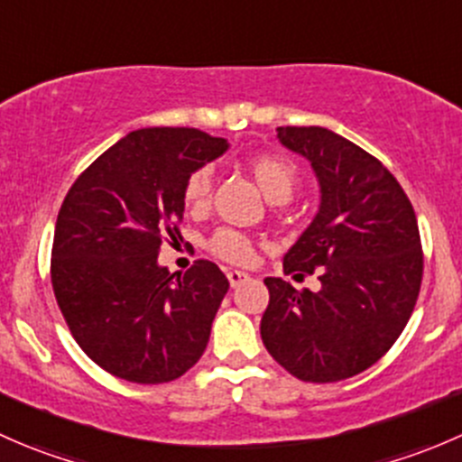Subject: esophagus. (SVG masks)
<instances>
[{
  "mask_svg": "<svg viewBox=\"0 0 462 462\" xmlns=\"http://www.w3.org/2000/svg\"><path fill=\"white\" fill-rule=\"evenodd\" d=\"M248 279H250V274L241 273V270H227V282H230L232 288L241 286V283L248 282Z\"/></svg>",
  "mask_w": 462,
  "mask_h": 462,
  "instance_id": "obj_1",
  "label": "esophagus"
}]
</instances>
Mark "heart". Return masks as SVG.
<instances>
[{
  "label": "heart",
  "mask_w": 462,
  "mask_h": 462,
  "mask_svg": "<svg viewBox=\"0 0 462 462\" xmlns=\"http://www.w3.org/2000/svg\"><path fill=\"white\" fill-rule=\"evenodd\" d=\"M245 170L250 171L265 199L273 203L288 201L300 180L295 162L279 153H254L245 161ZM183 201L192 212H205L209 208V201H212V170L209 167H199L188 176L183 185ZM205 248L227 263L245 265L254 259L253 239L232 227H218L208 239Z\"/></svg>",
  "instance_id": "obj_1"
}]
</instances>
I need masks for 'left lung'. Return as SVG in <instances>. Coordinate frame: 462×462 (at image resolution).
Instances as JSON below:
<instances>
[{
	"mask_svg": "<svg viewBox=\"0 0 462 462\" xmlns=\"http://www.w3.org/2000/svg\"><path fill=\"white\" fill-rule=\"evenodd\" d=\"M277 136L309 158L321 192L283 273H318L321 288L265 277L261 339L300 380H346L374 366L411 318L422 282L416 212L395 176L356 143L324 127H277Z\"/></svg>",
	"mask_w": 462,
	"mask_h": 462,
	"instance_id": "8db88e82",
	"label": "left lung"
}]
</instances>
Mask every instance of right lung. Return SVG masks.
<instances>
[{"label": "right lung", "mask_w": 462, "mask_h": 462, "mask_svg": "<svg viewBox=\"0 0 462 462\" xmlns=\"http://www.w3.org/2000/svg\"><path fill=\"white\" fill-rule=\"evenodd\" d=\"M227 149L199 129L127 134L71 185L51 250V283L69 330L106 374L162 384L203 356L226 274L208 259L185 274L158 265L162 241L183 239V185Z\"/></svg>", "instance_id": "add662e5"}]
</instances>
